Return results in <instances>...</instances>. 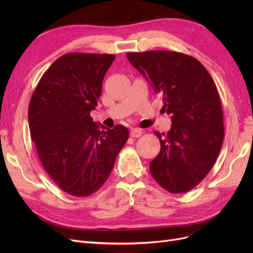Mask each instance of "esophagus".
I'll list each match as a JSON object with an SVG mask.
<instances>
[{
    "label": "esophagus",
    "mask_w": 253,
    "mask_h": 253,
    "mask_svg": "<svg viewBox=\"0 0 253 253\" xmlns=\"http://www.w3.org/2000/svg\"><path fill=\"white\" fill-rule=\"evenodd\" d=\"M141 134H142V132L140 131V129H138V128H133L132 131H131V137H133V138H138V137H140L141 136Z\"/></svg>",
    "instance_id": "34e87169"
}]
</instances>
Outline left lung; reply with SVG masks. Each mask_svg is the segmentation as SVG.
<instances>
[{
    "label": "left lung",
    "mask_w": 253,
    "mask_h": 253,
    "mask_svg": "<svg viewBox=\"0 0 253 253\" xmlns=\"http://www.w3.org/2000/svg\"><path fill=\"white\" fill-rule=\"evenodd\" d=\"M131 64L163 94L171 115L167 134L155 132L159 154L150 172L171 193L195 188L215 164L224 140L223 109L215 83L197 59L170 50L128 52Z\"/></svg>",
    "instance_id": "obj_1"
}]
</instances>
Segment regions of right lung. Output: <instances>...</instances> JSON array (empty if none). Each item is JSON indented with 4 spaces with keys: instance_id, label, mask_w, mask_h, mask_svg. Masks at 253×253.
<instances>
[{
    "instance_id": "add662e5",
    "label": "right lung",
    "mask_w": 253,
    "mask_h": 253,
    "mask_svg": "<svg viewBox=\"0 0 253 253\" xmlns=\"http://www.w3.org/2000/svg\"><path fill=\"white\" fill-rule=\"evenodd\" d=\"M114 60L110 53L61 56L30 99L29 131L42 166L73 196H88L102 187L128 138L126 126L106 128L90 117Z\"/></svg>"
}]
</instances>
